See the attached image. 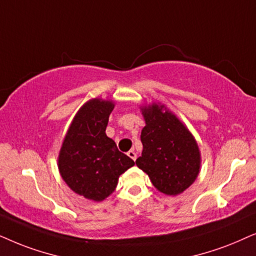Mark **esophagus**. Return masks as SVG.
Segmentation results:
<instances>
[{"label": "esophagus", "mask_w": 256, "mask_h": 256, "mask_svg": "<svg viewBox=\"0 0 256 256\" xmlns=\"http://www.w3.org/2000/svg\"><path fill=\"white\" fill-rule=\"evenodd\" d=\"M128 156H130L131 159H134V162H136V159H137V153H136V152L134 151V150H130V151L128 152Z\"/></svg>", "instance_id": "obj_1"}]
</instances>
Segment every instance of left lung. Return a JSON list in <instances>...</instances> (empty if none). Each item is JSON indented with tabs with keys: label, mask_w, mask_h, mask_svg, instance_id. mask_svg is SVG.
I'll return each instance as SVG.
<instances>
[{
	"label": "left lung",
	"mask_w": 256,
	"mask_h": 256,
	"mask_svg": "<svg viewBox=\"0 0 256 256\" xmlns=\"http://www.w3.org/2000/svg\"><path fill=\"white\" fill-rule=\"evenodd\" d=\"M164 106L142 108L146 126L142 130V156L136 164L148 174L153 186L176 196L192 185L199 174L200 153L186 126Z\"/></svg>",
	"instance_id": "1"
}]
</instances>
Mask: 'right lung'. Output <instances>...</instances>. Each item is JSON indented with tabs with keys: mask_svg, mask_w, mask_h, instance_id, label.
Segmentation results:
<instances>
[{
	"mask_svg": "<svg viewBox=\"0 0 256 256\" xmlns=\"http://www.w3.org/2000/svg\"><path fill=\"white\" fill-rule=\"evenodd\" d=\"M114 103L92 100L78 111L63 142L58 168L74 192L102 202L114 192L122 173L134 165L105 130Z\"/></svg>",
	"mask_w": 256,
	"mask_h": 256,
	"instance_id": "add662e5",
	"label": "right lung"
}]
</instances>
